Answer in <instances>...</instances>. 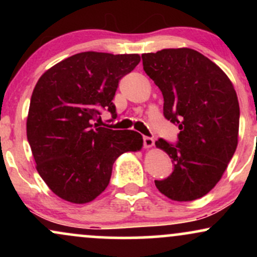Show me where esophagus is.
Returning a JSON list of instances; mask_svg holds the SVG:
<instances>
[{
    "label": "esophagus",
    "instance_id": "1",
    "mask_svg": "<svg viewBox=\"0 0 257 257\" xmlns=\"http://www.w3.org/2000/svg\"><path fill=\"white\" fill-rule=\"evenodd\" d=\"M153 145H155V140H153L152 138L144 137V147H145V149H150V147H152Z\"/></svg>",
    "mask_w": 257,
    "mask_h": 257
}]
</instances>
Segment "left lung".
<instances>
[{"label":"left lung","mask_w":257,"mask_h":257,"mask_svg":"<svg viewBox=\"0 0 257 257\" xmlns=\"http://www.w3.org/2000/svg\"><path fill=\"white\" fill-rule=\"evenodd\" d=\"M141 58L163 94L164 117L180 129L176 144L156 141L174 167L167 179L155 180L156 187L178 202L198 199L219 182L237 149V93L226 73L194 49H162Z\"/></svg>","instance_id":"8db88e82"}]
</instances>
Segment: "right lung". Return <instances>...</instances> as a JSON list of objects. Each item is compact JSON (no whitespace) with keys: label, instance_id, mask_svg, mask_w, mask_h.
<instances>
[{"label":"right lung","instance_id":"right-lung-1","mask_svg":"<svg viewBox=\"0 0 257 257\" xmlns=\"http://www.w3.org/2000/svg\"><path fill=\"white\" fill-rule=\"evenodd\" d=\"M138 54L83 52L47 70L31 95L26 134L37 172L58 197L84 204L104 192L122 153L139 151L143 137L93 123L101 111L116 118L118 82Z\"/></svg>","mask_w":257,"mask_h":257}]
</instances>
